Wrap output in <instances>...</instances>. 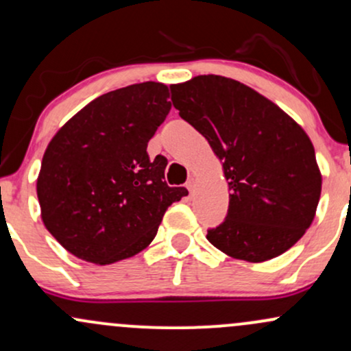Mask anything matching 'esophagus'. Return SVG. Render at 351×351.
Listing matches in <instances>:
<instances>
[{
    "mask_svg": "<svg viewBox=\"0 0 351 351\" xmlns=\"http://www.w3.org/2000/svg\"><path fill=\"white\" fill-rule=\"evenodd\" d=\"M195 184H196V180L193 178V176H191V178H188V181H186V188L189 189V193H191L193 189H195Z\"/></svg>",
    "mask_w": 351,
    "mask_h": 351,
    "instance_id": "esophagus-1",
    "label": "esophagus"
}]
</instances>
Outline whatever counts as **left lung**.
Returning a JSON list of instances; mask_svg holds the SVG:
<instances>
[{"instance_id": "left-lung-1", "label": "left lung", "mask_w": 351, "mask_h": 351, "mask_svg": "<svg viewBox=\"0 0 351 351\" xmlns=\"http://www.w3.org/2000/svg\"><path fill=\"white\" fill-rule=\"evenodd\" d=\"M171 102L223 162L228 216L208 241L234 259L264 263L312 224L322 175L308 135L254 88L223 75L173 84Z\"/></svg>"}]
</instances>
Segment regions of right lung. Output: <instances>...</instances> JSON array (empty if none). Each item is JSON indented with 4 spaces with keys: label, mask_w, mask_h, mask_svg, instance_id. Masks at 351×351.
Segmentation results:
<instances>
[{
    "label": "right lung",
    "mask_w": 351,
    "mask_h": 351,
    "mask_svg": "<svg viewBox=\"0 0 351 351\" xmlns=\"http://www.w3.org/2000/svg\"><path fill=\"white\" fill-rule=\"evenodd\" d=\"M168 97L160 82L107 92L47 145L36 184L43 223L79 259L106 265L143 251L168 206L188 195L163 181L167 158L147 153Z\"/></svg>",
    "instance_id": "add662e5"
}]
</instances>
